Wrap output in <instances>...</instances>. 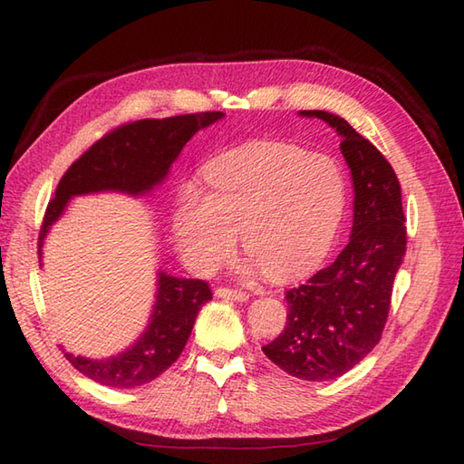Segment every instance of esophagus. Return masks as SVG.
<instances>
[{
	"label": "esophagus",
	"mask_w": 464,
	"mask_h": 464,
	"mask_svg": "<svg viewBox=\"0 0 464 464\" xmlns=\"http://www.w3.org/2000/svg\"><path fill=\"white\" fill-rule=\"evenodd\" d=\"M215 295L219 299H231V301H239V303L249 299V293H245L241 289H231V287H217Z\"/></svg>",
	"instance_id": "1"
}]
</instances>
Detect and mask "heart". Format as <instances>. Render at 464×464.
I'll use <instances>...</instances> for the list:
<instances>
[{"mask_svg": "<svg viewBox=\"0 0 464 464\" xmlns=\"http://www.w3.org/2000/svg\"><path fill=\"white\" fill-rule=\"evenodd\" d=\"M209 193L177 195L173 237L187 267L211 273L231 257L241 231L257 269L293 279L327 257L349 203L343 167L295 145L255 141L205 167Z\"/></svg>", "mask_w": 464, "mask_h": 464, "instance_id": "obj_1", "label": "heart"}]
</instances>
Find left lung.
Wrapping results in <instances>:
<instances>
[{"label":"left lung","instance_id":"8db88e82","mask_svg":"<svg viewBox=\"0 0 464 464\" xmlns=\"http://www.w3.org/2000/svg\"><path fill=\"white\" fill-rule=\"evenodd\" d=\"M319 117L341 135L353 177V229L347 247L285 295L287 324L263 353L301 381H329L351 371L377 347L389 317L395 275L407 251L401 183L391 163L339 115Z\"/></svg>","mask_w":464,"mask_h":464}]
</instances>
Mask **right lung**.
<instances>
[{
  "label": "right lung",
  "mask_w": 464,
  "mask_h": 464,
  "mask_svg": "<svg viewBox=\"0 0 464 464\" xmlns=\"http://www.w3.org/2000/svg\"><path fill=\"white\" fill-rule=\"evenodd\" d=\"M221 117H225L221 111H203L165 120H140L103 135L72 163L59 181L39 229L37 253L42 255L49 227L63 215L72 197L100 191L150 193L169 173L185 143ZM157 275L160 279L151 321L133 347L110 359L75 357L62 347L65 359L85 377L105 387L133 389L157 379L179 359L197 313L213 295L209 285L201 279H179L163 271Z\"/></svg>",
  "instance_id": "obj_1"
}]
</instances>
